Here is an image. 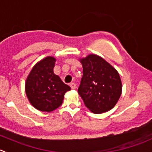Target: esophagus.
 <instances>
[{
  "label": "esophagus",
  "mask_w": 152,
  "mask_h": 152,
  "mask_svg": "<svg viewBox=\"0 0 152 152\" xmlns=\"http://www.w3.org/2000/svg\"><path fill=\"white\" fill-rule=\"evenodd\" d=\"M70 86L72 89H75L76 87V85L74 83V82H71V83H70Z\"/></svg>",
  "instance_id": "obj_1"
}]
</instances>
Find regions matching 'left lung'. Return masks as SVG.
Segmentation results:
<instances>
[{"label":"left lung","instance_id":"obj_1","mask_svg":"<svg viewBox=\"0 0 152 152\" xmlns=\"http://www.w3.org/2000/svg\"><path fill=\"white\" fill-rule=\"evenodd\" d=\"M83 76L78 92L85 106L94 113L113 108L122 94L120 75L104 58L95 54L81 58Z\"/></svg>","mask_w":152,"mask_h":152}]
</instances>
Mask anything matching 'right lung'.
Instances as JSON below:
<instances>
[{
    "label": "right lung",
    "mask_w": 152,
    "mask_h": 152,
    "mask_svg": "<svg viewBox=\"0 0 152 152\" xmlns=\"http://www.w3.org/2000/svg\"><path fill=\"white\" fill-rule=\"evenodd\" d=\"M56 58L48 56L37 63L25 83L29 102L41 111L50 112L62 104L64 94L70 88L53 72Z\"/></svg>",
    "instance_id": "right-lung-1"
}]
</instances>
